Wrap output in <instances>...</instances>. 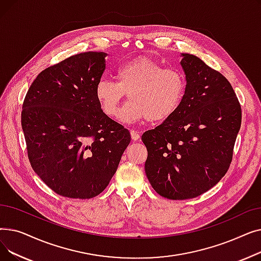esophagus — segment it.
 <instances>
[{
  "mask_svg": "<svg viewBox=\"0 0 261 261\" xmlns=\"http://www.w3.org/2000/svg\"><path fill=\"white\" fill-rule=\"evenodd\" d=\"M130 134H131V139H132V141L136 142V141H139V140H140V134H139L138 132H136V131L131 130V131H130Z\"/></svg>",
  "mask_w": 261,
  "mask_h": 261,
  "instance_id": "34e87169",
  "label": "esophagus"
}]
</instances>
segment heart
Instances as JSON below:
<instances>
[{"label": "heart", "instance_id": "1", "mask_svg": "<svg viewBox=\"0 0 261 261\" xmlns=\"http://www.w3.org/2000/svg\"><path fill=\"white\" fill-rule=\"evenodd\" d=\"M185 90L186 81L179 70L163 68L154 60L140 57L117 68L116 81L99 79L95 97L107 116L116 117L127 94L130 100L123 108L121 121H162L179 109Z\"/></svg>", "mask_w": 261, "mask_h": 261}]
</instances>
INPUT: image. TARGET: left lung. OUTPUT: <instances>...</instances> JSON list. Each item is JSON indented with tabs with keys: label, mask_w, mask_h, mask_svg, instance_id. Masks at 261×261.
<instances>
[{
	"label": "left lung",
	"mask_w": 261,
	"mask_h": 261,
	"mask_svg": "<svg viewBox=\"0 0 261 261\" xmlns=\"http://www.w3.org/2000/svg\"><path fill=\"white\" fill-rule=\"evenodd\" d=\"M181 58L186 90L179 109L142 135L146 175L170 200L196 198L222 179L241 126V107L228 80L195 55Z\"/></svg>",
	"instance_id": "8db88e82"
}]
</instances>
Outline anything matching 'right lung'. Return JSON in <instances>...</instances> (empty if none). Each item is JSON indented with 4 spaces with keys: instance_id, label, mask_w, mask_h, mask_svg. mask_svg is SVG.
<instances>
[{
    "instance_id": "obj_1",
    "label": "right lung",
    "mask_w": 261,
    "mask_h": 261,
    "mask_svg": "<svg viewBox=\"0 0 261 261\" xmlns=\"http://www.w3.org/2000/svg\"><path fill=\"white\" fill-rule=\"evenodd\" d=\"M107 53L77 54L34 80L21 122L34 171L55 193L90 199L105 190L130 144V132L95 97Z\"/></svg>"
}]
</instances>
